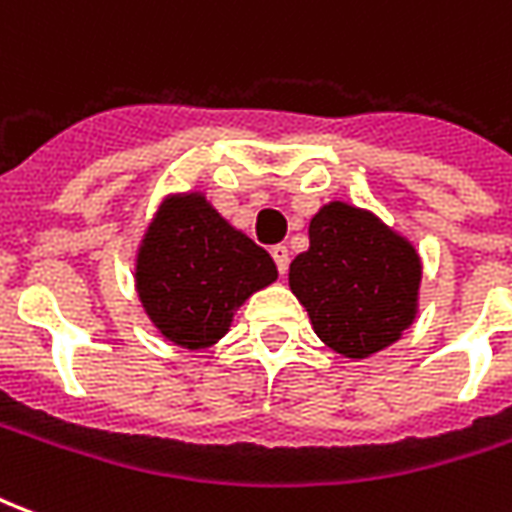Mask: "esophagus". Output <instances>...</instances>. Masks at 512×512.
<instances>
[{
  "label": "esophagus",
  "mask_w": 512,
  "mask_h": 512,
  "mask_svg": "<svg viewBox=\"0 0 512 512\" xmlns=\"http://www.w3.org/2000/svg\"><path fill=\"white\" fill-rule=\"evenodd\" d=\"M271 257H274V263H277L279 268V274L285 277V271H288V263H290V252H288V246H271Z\"/></svg>",
  "instance_id": "1"
}]
</instances>
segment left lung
Listing matches in <instances>:
<instances>
[{
  "instance_id": "1",
  "label": "left lung",
  "mask_w": 512,
  "mask_h": 512,
  "mask_svg": "<svg viewBox=\"0 0 512 512\" xmlns=\"http://www.w3.org/2000/svg\"><path fill=\"white\" fill-rule=\"evenodd\" d=\"M288 282L323 343L367 359L417 318L422 260L376 213L332 200L310 219V249L290 263Z\"/></svg>"
}]
</instances>
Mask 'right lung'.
Listing matches in <instances>:
<instances>
[{
	"instance_id": "add662e5",
	"label": "right lung",
	"mask_w": 512,
	"mask_h": 512,
	"mask_svg": "<svg viewBox=\"0 0 512 512\" xmlns=\"http://www.w3.org/2000/svg\"><path fill=\"white\" fill-rule=\"evenodd\" d=\"M274 279L271 255L202 191L164 197L136 252L142 310L164 340L189 351L219 343L238 307Z\"/></svg>"
}]
</instances>
